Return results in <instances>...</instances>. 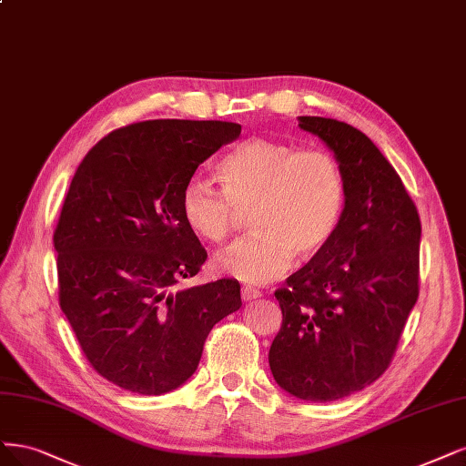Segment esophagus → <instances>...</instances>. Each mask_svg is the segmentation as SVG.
<instances>
[{"label":"esophagus","instance_id":"obj_1","mask_svg":"<svg viewBox=\"0 0 466 466\" xmlns=\"http://www.w3.org/2000/svg\"><path fill=\"white\" fill-rule=\"evenodd\" d=\"M240 297H243V300H254V299H260L262 293L258 291V289H254V287H243V291H240Z\"/></svg>","mask_w":466,"mask_h":466}]
</instances>
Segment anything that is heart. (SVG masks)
<instances>
[{"label":"heart","instance_id":"1","mask_svg":"<svg viewBox=\"0 0 466 466\" xmlns=\"http://www.w3.org/2000/svg\"><path fill=\"white\" fill-rule=\"evenodd\" d=\"M223 190L197 173L181 190L187 226L208 243L233 231L238 212L250 208L254 229L223 248L214 260L223 276L268 283L293 266L295 254L312 260L339 231L347 181L341 164L326 150H300L287 140L254 137L219 162Z\"/></svg>","mask_w":466,"mask_h":466}]
</instances>
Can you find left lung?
<instances>
[{
	"label": "left lung",
	"mask_w": 466,
	"mask_h": 466,
	"mask_svg": "<svg viewBox=\"0 0 466 466\" xmlns=\"http://www.w3.org/2000/svg\"><path fill=\"white\" fill-rule=\"evenodd\" d=\"M299 127L341 164L347 206L331 245L276 291L283 322L268 359L281 390L328 403L388 370L419 299L422 228L403 181L364 133L310 116Z\"/></svg>",
	"instance_id": "left-lung-1"
}]
</instances>
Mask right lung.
I'll return each instance as SVG.
<instances>
[{"label": "right lung", "mask_w": 466, "mask_h": 466, "mask_svg": "<svg viewBox=\"0 0 466 466\" xmlns=\"http://www.w3.org/2000/svg\"><path fill=\"white\" fill-rule=\"evenodd\" d=\"M238 135L228 121H142L104 137L76 167L54 233L59 304L94 370L121 390L183 386L208 333L243 304L237 279L171 291L208 258L181 190Z\"/></svg>", "instance_id": "add662e5"}]
</instances>
